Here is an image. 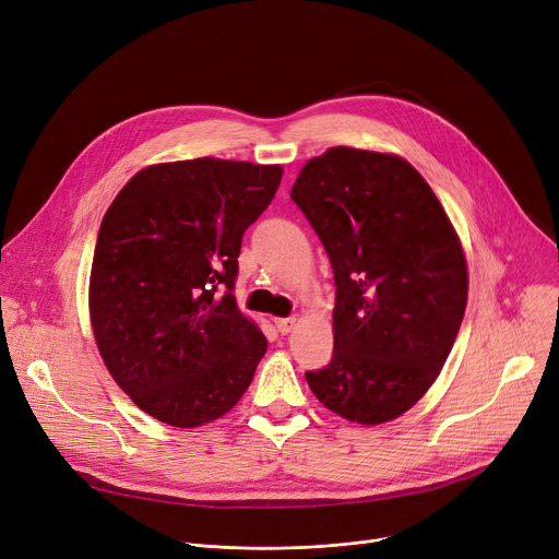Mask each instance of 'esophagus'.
Here are the masks:
<instances>
[{
  "label": "esophagus",
  "mask_w": 559,
  "mask_h": 559,
  "mask_svg": "<svg viewBox=\"0 0 559 559\" xmlns=\"http://www.w3.org/2000/svg\"><path fill=\"white\" fill-rule=\"evenodd\" d=\"M274 324H276V331H278V333L287 335L292 329H295V324H297V317H285V319H276Z\"/></svg>",
  "instance_id": "esophagus-1"
}]
</instances>
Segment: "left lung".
Listing matches in <instances>:
<instances>
[{
	"label": "left lung",
	"instance_id": "left-lung-1",
	"mask_svg": "<svg viewBox=\"0 0 559 559\" xmlns=\"http://www.w3.org/2000/svg\"><path fill=\"white\" fill-rule=\"evenodd\" d=\"M335 276L333 358L306 371L312 394L362 426L407 413L435 383L466 308L457 233L407 160L333 146L289 192Z\"/></svg>",
	"mask_w": 559,
	"mask_h": 559
}]
</instances>
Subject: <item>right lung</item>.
<instances>
[{
	"label": "right lung",
	"mask_w": 559,
	"mask_h": 559,
	"mask_svg": "<svg viewBox=\"0 0 559 559\" xmlns=\"http://www.w3.org/2000/svg\"><path fill=\"white\" fill-rule=\"evenodd\" d=\"M283 169L194 158L138 171L106 211L91 321L115 383L154 419L194 428L242 399L267 340L233 297L245 230Z\"/></svg>",
	"instance_id": "1"
}]
</instances>
